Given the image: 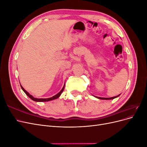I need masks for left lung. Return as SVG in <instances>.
I'll use <instances>...</instances> for the list:
<instances>
[{
  "label": "left lung",
  "instance_id": "left-lung-1",
  "mask_svg": "<svg viewBox=\"0 0 147 147\" xmlns=\"http://www.w3.org/2000/svg\"><path fill=\"white\" fill-rule=\"evenodd\" d=\"M120 94L117 96H115V97H97V96H94L95 97H96V98L99 99H102V100H110V99H113L115 98H117V97H118Z\"/></svg>",
  "mask_w": 147,
  "mask_h": 147
}]
</instances>
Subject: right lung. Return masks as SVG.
Instances as JSON below:
<instances>
[{"instance_id":"1","label":"right lung","mask_w":147,"mask_h":147,"mask_svg":"<svg viewBox=\"0 0 147 147\" xmlns=\"http://www.w3.org/2000/svg\"><path fill=\"white\" fill-rule=\"evenodd\" d=\"M21 87L22 90H23V91L26 93V94L27 95V96L29 97V98H30L31 99L33 100L34 101H35V102H47V101L55 100V99H56L58 98V97H59L61 96V94H62V92H63V91H64V87H65V84H64V85L63 88H62V90H61V91H59L58 93H57V94L55 95L54 96H53V97H50V98H44V99H43V98L38 99V98H35V97H34L32 95H30L27 91H26V90H24V88H23V86H22L21 85Z\"/></svg>"}]
</instances>
